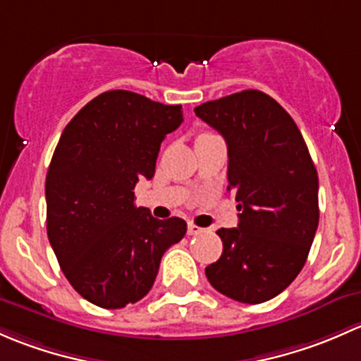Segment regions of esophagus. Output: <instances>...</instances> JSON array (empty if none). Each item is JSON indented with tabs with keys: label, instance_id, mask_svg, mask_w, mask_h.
Wrapping results in <instances>:
<instances>
[{
	"label": "esophagus",
	"instance_id": "obj_1",
	"mask_svg": "<svg viewBox=\"0 0 361 361\" xmlns=\"http://www.w3.org/2000/svg\"><path fill=\"white\" fill-rule=\"evenodd\" d=\"M202 233H205V229L200 228V226H196V224H192V222H189V224H188V235L198 236V235H202Z\"/></svg>",
	"mask_w": 361,
	"mask_h": 361
}]
</instances>
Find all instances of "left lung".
<instances>
[{
	"instance_id": "8db88e82",
	"label": "left lung",
	"mask_w": 361,
	"mask_h": 361,
	"mask_svg": "<svg viewBox=\"0 0 361 361\" xmlns=\"http://www.w3.org/2000/svg\"><path fill=\"white\" fill-rule=\"evenodd\" d=\"M195 113L228 144V191L240 210L238 228L217 231L222 255L205 274L229 299L266 302L295 280L314 240V163L290 114L264 92H238Z\"/></svg>"
}]
</instances>
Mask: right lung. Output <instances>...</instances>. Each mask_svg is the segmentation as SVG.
<instances>
[{
  "mask_svg": "<svg viewBox=\"0 0 361 361\" xmlns=\"http://www.w3.org/2000/svg\"><path fill=\"white\" fill-rule=\"evenodd\" d=\"M180 109L104 92L69 121L51 156L48 240L74 290L104 310L142 299L166 248L185 235V221H159L133 203L139 179H153L163 139L184 121Z\"/></svg>",
  "mask_w": 361,
  "mask_h": 361,
  "instance_id": "obj_1",
  "label": "right lung"
}]
</instances>
